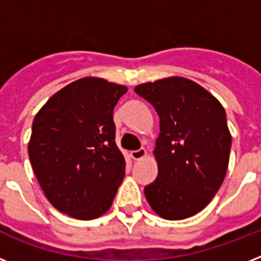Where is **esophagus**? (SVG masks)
Returning a JSON list of instances; mask_svg holds the SVG:
<instances>
[{"label": "esophagus", "instance_id": "esophagus-1", "mask_svg": "<svg viewBox=\"0 0 261 261\" xmlns=\"http://www.w3.org/2000/svg\"><path fill=\"white\" fill-rule=\"evenodd\" d=\"M146 155H147L146 149H139V150L131 151V159L135 160V161H138V160L145 159V157H146Z\"/></svg>", "mask_w": 261, "mask_h": 261}]
</instances>
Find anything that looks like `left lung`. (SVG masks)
I'll return each mask as SVG.
<instances>
[{"mask_svg":"<svg viewBox=\"0 0 261 261\" xmlns=\"http://www.w3.org/2000/svg\"><path fill=\"white\" fill-rule=\"evenodd\" d=\"M134 90L160 116L153 151L159 174L145 187L147 203L164 219L190 218L211 202L226 176L231 135L225 108L208 90L177 75Z\"/></svg>","mask_w":261,"mask_h":261,"instance_id":"left-lung-1","label":"left lung"}]
</instances>
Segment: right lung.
<instances>
[{"instance_id":"1","label":"right lung","mask_w":261,"mask_h":261,"mask_svg":"<svg viewBox=\"0 0 261 261\" xmlns=\"http://www.w3.org/2000/svg\"><path fill=\"white\" fill-rule=\"evenodd\" d=\"M127 87L84 77L51 96L32 123L28 155L48 202L81 221L110 210L126 161L115 142L114 108Z\"/></svg>"}]
</instances>
